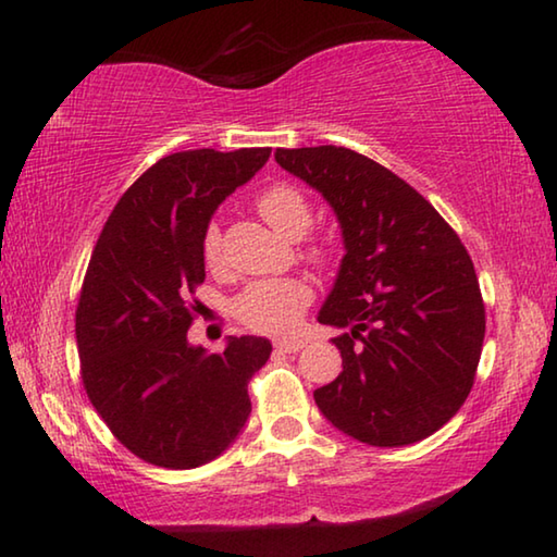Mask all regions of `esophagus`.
<instances>
[{
    "label": "esophagus",
    "mask_w": 557,
    "mask_h": 557,
    "mask_svg": "<svg viewBox=\"0 0 557 557\" xmlns=\"http://www.w3.org/2000/svg\"><path fill=\"white\" fill-rule=\"evenodd\" d=\"M305 348V342H287V338H277L275 342V351L280 354H297Z\"/></svg>",
    "instance_id": "1"
}]
</instances>
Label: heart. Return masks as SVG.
Masks as SVG:
<instances>
[{
    "label": "heart",
    "mask_w": 557,
    "mask_h": 557,
    "mask_svg": "<svg viewBox=\"0 0 557 557\" xmlns=\"http://www.w3.org/2000/svg\"><path fill=\"white\" fill-rule=\"evenodd\" d=\"M256 206L262 219L285 238H301L312 225V206H309L307 196L292 184L268 186L265 191L258 194ZM221 252L223 240L219 223H209L201 235V256L206 265H219ZM309 258L324 262L326 252L314 245L309 250ZM309 301H312V289L297 277L256 280L235 295L233 314L252 332L289 334L299 324L301 314L307 312Z\"/></svg>",
    "instance_id": "1"
}]
</instances>
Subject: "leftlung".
Wrapping results in <instances>:
<instances>
[{
	"label": "left lung",
	"mask_w": 557,
	"mask_h": 557,
	"mask_svg": "<svg viewBox=\"0 0 557 557\" xmlns=\"http://www.w3.org/2000/svg\"><path fill=\"white\" fill-rule=\"evenodd\" d=\"M277 164L322 191L346 256L319 324L344 371L314 391L324 418L373 447L430 437L465 405L486 314L469 252L425 196L346 147L277 149Z\"/></svg>",
	"instance_id": "obj_1"
}]
</instances>
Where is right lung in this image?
Here are the masks:
<instances>
[{
    "label": "right lung",
    "instance_id": "obj_1",
    "mask_svg": "<svg viewBox=\"0 0 557 557\" xmlns=\"http://www.w3.org/2000/svg\"><path fill=\"white\" fill-rule=\"evenodd\" d=\"M270 147L162 157L112 209L75 309L81 379L120 445L149 465L194 469L221 455L250 414L248 383L270 358L262 336L221 354L186 342L206 280L201 235Z\"/></svg>",
    "mask_w": 557,
    "mask_h": 557
}]
</instances>
